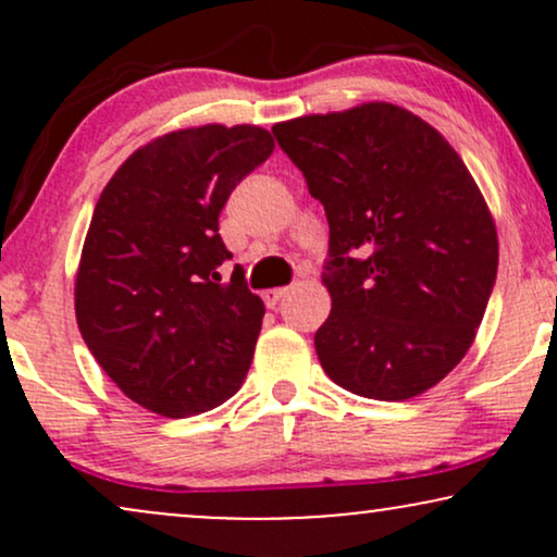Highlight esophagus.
I'll return each instance as SVG.
<instances>
[{
    "label": "esophagus",
    "instance_id": "1",
    "mask_svg": "<svg viewBox=\"0 0 557 557\" xmlns=\"http://www.w3.org/2000/svg\"><path fill=\"white\" fill-rule=\"evenodd\" d=\"M285 296H287V287H272V290L264 293V304L277 306L280 300H285Z\"/></svg>",
    "mask_w": 557,
    "mask_h": 557
}]
</instances>
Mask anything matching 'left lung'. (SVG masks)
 <instances>
[{"instance_id":"left-lung-1","label":"left lung","mask_w":557,"mask_h":557,"mask_svg":"<svg viewBox=\"0 0 557 557\" xmlns=\"http://www.w3.org/2000/svg\"><path fill=\"white\" fill-rule=\"evenodd\" d=\"M272 133L330 222L322 369L363 398L426 393L471 348L497 277L495 220L463 159L387 101Z\"/></svg>"}]
</instances>
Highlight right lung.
<instances>
[{"label": "right lung", "mask_w": 557, "mask_h": 557, "mask_svg": "<svg viewBox=\"0 0 557 557\" xmlns=\"http://www.w3.org/2000/svg\"><path fill=\"white\" fill-rule=\"evenodd\" d=\"M274 151L257 125H201L159 136L125 159L96 201L75 317L107 376L138 406L185 419L238 393L264 304L233 253L220 212Z\"/></svg>", "instance_id": "add662e5"}]
</instances>
